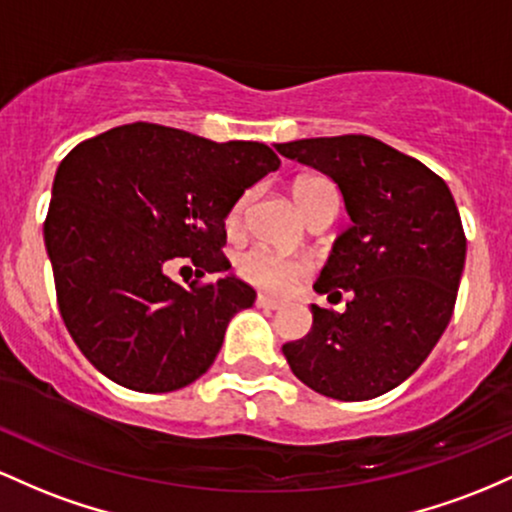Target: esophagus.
Returning a JSON list of instances; mask_svg holds the SVG:
<instances>
[{"label": "esophagus", "instance_id": "obj_1", "mask_svg": "<svg viewBox=\"0 0 512 512\" xmlns=\"http://www.w3.org/2000/svg\"><path fill=\"white\" fill-rule=\"evenodd\" d=\"M256 304H258V307H263V309H280V307H283V302L275 300V297H271V295H258Z\"/></svg>", "mask_w": 512, "mask_h": 512}]
</instances>
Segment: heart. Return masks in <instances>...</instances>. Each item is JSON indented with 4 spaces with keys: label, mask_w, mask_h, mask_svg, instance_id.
I'll list each match as a JSON object with an SVG mask.
<instances>
[{
    "label": "heart",
    "mask_w": 512,
    "mask_h": 512,
    "mask_svg": "<svg viewBox=\"0 0 512 512\" xmlns=\"http://www.w3.org/2000/svg\"><path fill=\"white\" fill-rule=\"evenodd\" d=\"M292 195H295L297 205H300L304 217H307L324 195H336V188H333L331 181L321 179V176H304V179L292 186ZM244 208L246 195H241L227 215L229 227L239 225ZM237 273L246 283L263 287V290L285 292L309 273V261L302 256H287L278 254V251L263 249V246H251V249L241 251L237 256Z\"/></svg>",
    "instance_id": "obj_1"
}]
</instances>
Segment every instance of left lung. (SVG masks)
I'll return each mask as SVG.
<instances>
[{"instance_id": "obj_1", "label": "left lung", "mask_w": 512, "mask_h": 512, "mask_svg": "<svg viewBox=\"0 0 512 512\" xmlns=\"http://www.w3.org/2000/svg\"><path fill=\"white\" fill-rule=\"evenodd\" d=\"M275 149L331 176L350 217L314 283L321 295L350 292L346 312L312 304V331L283 346L287 365L331 399H375L411 377L450 324L467 256L455 198L426 164L375 137Z\"/></svg>"}]
</instances>
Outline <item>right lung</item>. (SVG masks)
Listing matches in <instances>:
<instances>
[{"label": "right lung", "instance_id": "add662e5", "mask_svg": "<svg viewBox=\"0 0 512 512\" xmlns=\"http://www.w3.org/2000/svg\"><path fill=\"white\" fill-rule=\"evenodd\" d=\"M280 166L263 142H212L154 123L120 125L57 166L43 225L57 307L84 358L120 387L174 392L215 363L256 290L234 275L183 287L174 258L225 273V220Z\"/></svg>", "mask_w": 512, "mask_h": 512}]
</instances>
